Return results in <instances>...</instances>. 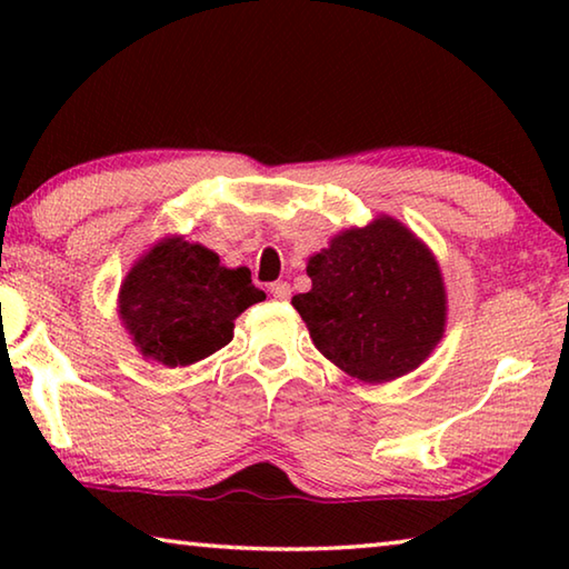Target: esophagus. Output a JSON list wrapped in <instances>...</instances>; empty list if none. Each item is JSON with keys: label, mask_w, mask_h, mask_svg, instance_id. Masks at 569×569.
<instances>
[{"label": "esophagus", "mask_w": 569, "mask_h": 569, "mask_svg": "<svg viewBox=\"0 0 569 569\" xmlns=\"http://www.w3.org/2000/svg\"><path fill=\"white\" fill-rule=\"evenodd\" d=\"M271 293H273V298H278V301H288V298H291V286H288L286 281H276V283H271Z\"/></svg>", "instance_id": "34e87169"}]
</instances>
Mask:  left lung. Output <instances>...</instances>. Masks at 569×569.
I'll return each instance as SVG.
<instances>
[{"label":"left lung","instance_id":"left-lung-1","mask_svg":"<svg viewBox=\"0 0 569 569\" xmlns=\"http://www.w3.org/2000/svg\"><path fill=\"white\" fill-rule=\"evenodd\" d=\"M311 291L293 296L326 359L387 383L429 359L447 329L445 276L429 246L391 216L346 228L308 258Z\"/></svg>","mask_w":569,"mask_h":569}]
</instances>
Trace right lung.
<instances>
[{"mask_svg":"<svg viewBox=\"0 0 569 569\" xmlns=\"http://www.w3.org/2000/svg\"><path fill=\"white\" fill-rule=\"evenodd\" d=\"M263 298L246 266L226 268L210 248L168 236L124 276L118 316L142 359L176 369L233 341L238 316Z\"/></svg>","mask_w":569,"mask_h":569,"instance_id":"1","label":"right lung"}]
</instances>
